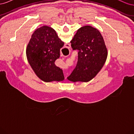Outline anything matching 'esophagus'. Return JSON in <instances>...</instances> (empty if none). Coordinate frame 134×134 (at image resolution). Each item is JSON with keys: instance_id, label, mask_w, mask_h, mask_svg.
<instances>
[{"instance_id": "34e87169", "label": "esophagus", "mask_w": 134, "mask_h": 134, "mask_svg": "<svg viewBox=\"0 0 134 134\" xmlns=\"http://www.w3.org/2000/svg\"><path fill=\"white\" fill-rule=\"evenodd\" d=\"M66 44V47L67 48H70V45L69 44Z\"/></svg>"}]
</instances>
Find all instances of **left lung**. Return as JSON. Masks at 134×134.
Here are the masks:
<instances>
[{
    "instance_id": "obj_1",
    "label": "left lung",
    "mask_w": 134,
    "mask_h": 134,
    "mask_svg": "<svg viewBox=\"0 0 134 134\" xmlns=\"http://www.w3.org/2000/svg\"><path fill=\"white\" fill-rule=\"evenodd\" d=\"M72 50L78 51L76 67L68 79L87 82L98 73L106 62L107 50L98 30L90 26L80 28L71 40Z\"/></svg>"
}]
</instances>
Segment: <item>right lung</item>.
I'll list each match as a JSON object with an SVG mask.
<instances>
[{"instance_id":"right-lung-1","label":"right lung","mask_w":134,"mask_h":134,"mask_svg":"<svg viewBox=\"0 0 134 134\" xmlns=\"http://www.w3.org/2000/svg\"><path fill=\"white\" fill-rule=\"evenodd\" d=\"M64 44L55 31L47 26L38 28L32 35L26 48L27 58L36 75L44 82L64 79L63 70L55 64Z\"/></svg>"}]
</instances>
